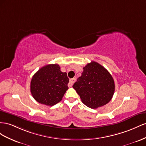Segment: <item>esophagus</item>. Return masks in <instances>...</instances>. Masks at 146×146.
Returning a JSON list of instances; mask_svg holds the SVG:
<instances>
[{
	"label": "esophagus",
	"instance_id": "esophagus-1",
	"mask_svg": "<svg viewBox=\"0 0 146 146\" xmlns=\"http://www.w3.org/2000/svg\"><path fill=\"white\" fill-rule=\"evenodd\" d=\"M75 81H76V78H72V79H70V81H69V83H68V87H72L73 86V83L75 82Z\"/></svg>",
	"mask_w": 146,
	"mask_h": 146
}]
</instances>
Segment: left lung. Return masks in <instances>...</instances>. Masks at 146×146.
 Wrapping results in <instances>:
<instances>
[{"mask_svg":"<svg viewBox=\"0 0 146 146\" xmlns=\"http://www.w3.org/2000/svg\"><path fill=\"white\" fill-rule=\"evenodd\" d=\"M83 70L81 76L73 86L82 102L92 109L106 105L112 99L115 90L111 74L94 61L87 64Z\"/></svg>","mask_w":146,"mask_h":146,"instance_id":"1","label":"left lung"}]
</instances>
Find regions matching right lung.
Instances as JSON below:
<instances>
[{
    "mask_svg": "<svg viewBox=\"0 0 146 146\" xmlns=\"http://www.w3.org/2000/svg\"><path fill=\"white\" fill-rule=\"evenodd\" d=\"M69 79L58 64L41 67L33 76L31 92L36 102L52 106L60 102L68 90Z\"/></svg>",
    "mask_w": 146,
    "mask_h": 146,
    "instance_id": "obj_1",
    "label": "right lung"
}]
</instances>
